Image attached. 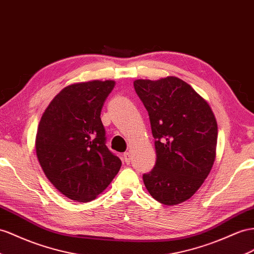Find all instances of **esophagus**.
I'll return each mask as SVG.
<instances>
[{"label": "esophagus", "mask_w": 254, "mask_h": 254, "mask_svg": "<svg viewBox=\"0 0 254 254\" xmlns=\"http://www.w3.org/2000/svg\"><path fill=\"white\" fill-rule=\"evenodd\" d=\"M123 160H125L127 164H128L129 162H131V155H129L128 152H125V154H123Z\"/></svg>", "instance_id": "esophagus-1"}]
</instances>
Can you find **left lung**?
<instances>
[{"label": "left lung", "mask_w": 254, "mask_h": 254, "mask_svg": "<svg viewBox=\"0 0 254 254\" xmlns=\"http://www.w3.org/2000/svg\"><path fill=\"white\" fill-rule=\"evenodd\" d=\"M134 88L146 107L157 161L142 175L151 196L173 206L189 199L210 173L218 126L208 103L177 77L138 79Z\"/></svg>", "instance_id": "1"}]
</instances>
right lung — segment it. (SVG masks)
Listing matches in <instances>:
<instances>
[{"label":"right lung","instance_id":"1","mask_svg":"<svg viewBox=\"0 0 254 254\" xmlns=\"http://www.w3.org/2000/svg\"><path fill=\"white\" fill-rule=\"evenodd\" d=\"M115 81L93 80L64 88L42 116L36 155L46 177L65 196L94 199L118 174L121 160L106 146L101 120Z\"/></svg>","mask_w":254,"mask_h":254}]
</instances>
